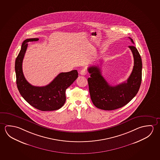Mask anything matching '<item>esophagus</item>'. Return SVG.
I'll return each instance as SVG.
<instances>
[{
    "instance_id": "obj_1",
    "label": "esophagus",
    "mask_w": 160,
    "mask_h": 160,
    "mask_svg": "<svg viewBox=\"0 0 160 160\" xmlns=\"http://www.w3.org/2000/svg\"><path fill=\"white\" fill-rule=\"evenodd\" d=\"M80 75H86L87 74V70L86 69H82V70H81L80 71Z\"/></svg>"
}]
</instances>
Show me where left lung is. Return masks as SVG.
<instances>
[{
  "mask_svg": "<svg viewBox=\"0 0 160 160\" xmlns=\"http://www.w3.org/2000/svg\"><path fill=\"white\" fill-rule=\"evenodd\" d=\"M131 42L134 43L130 37ZM134 58V66L126 82L111 86L103 78L99 66H92L88 68L90 77L88 79L92 102L96 107L102 110H115L128 104L136 95L142 81V62L138 50L129 46Z\"/></svg>",
  "mask_w": 160,
  "mask_h": 160,
  "instance_id": "left-lung-1",
  "label": "left lung"
}]
</instances>
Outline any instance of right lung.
Listing matches in <instances>:
<instances>
[{"mask_svg": "<svg viewBox=\"0 0 160 160\" xmlns=\"http://www.w3.org/2000/svg\"><path fill=\"white\" fill-rule=\"evenodd\" d=\"M38 39L29 38L22 43L15 62L17 85L22 97L32 107L41 111L58 110L64 105L66 90L76 80L78 72L76 70L61 72L45 87H35L29 84L24 76L22 62L28 46L27 43Z\"/></svg>", "mask_w": 160, "mask_h": 160, "instance_id": "obj_1", "label": "right lung"}]
</instances>
